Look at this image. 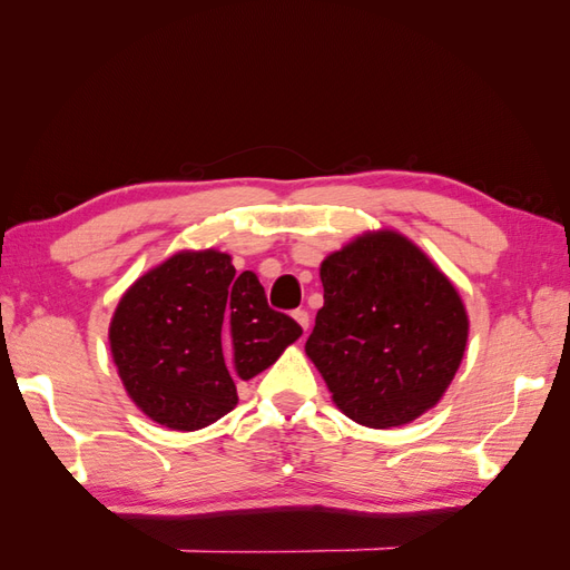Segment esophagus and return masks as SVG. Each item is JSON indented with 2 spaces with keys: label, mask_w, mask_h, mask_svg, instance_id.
<instances>
[{
  "label": "esophagus",
  "mask_w": 570,
  "mask_h": 570,
  "mask_svg": "<svg viewBox=\"0 0 570 570\" xmlns=\"http://www.w3.org/2000/svg\"><path fill=\"white\" fill-rule=\"evenodd\" d=\"M294 321L301 325V328H304V333L308 331V321H311L308 318V311H301V308L294 311Z\"/></svg>",
  "instance_id": "obj_1"
}]
</instances>
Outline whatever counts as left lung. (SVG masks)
Returning a JSON list of instances; mask_svg holds the SVG:
<instances>
[{"label": "left lung", "mask_w": 570, "mask_h": 570, "mask_svg": "<svg viewBox=\"0 0 570 570\" xmlns=\"http://www.w3.org/2000/svg\"><path fill=\"white\" fill-rule=\"evenodd\" d=\"M323 308L306 355L335 406L370 429L404 426L441 402L470 321L458 288L394 229L347 242L321 264Z\"/></svg>", "instance_id": "obj_1"}]
</instances>
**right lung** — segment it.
<instances>
[{
	"label": "right lung",
	"instance_id": "right-lung-1",
	"mask_svg": "<svg viewBox=\"0 0 570 570\" xmlns=\"http://www.w3.org/2000/svg\"><path fill=\"white\" fill-rule=\"evenodd\" d=\"M272 311L254 272L217 249L176 252L139 276L110 321L112 360L131 402L171 431H198L237 406V382L301 337Z\"/></svg>",
	"mask_w": 570,
	"mask_h": 570
}]
</instances>
